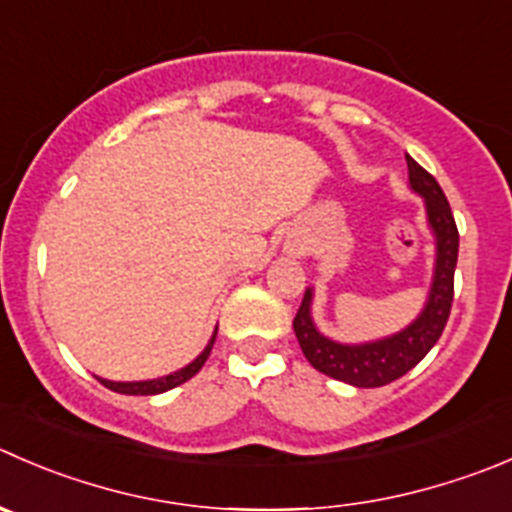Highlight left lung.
<instances>
[{"label": "left lung", "mask_w": 512, "mask_h": 512, "mask_svg": "<svg viewBox=\"0 0 512 512\" xmlns=\"http://www.w3.org/2000/svg\"><path fill=\"white\" fill-rule=\"evenodd\" d=\"M408 185L415 195L423 197L425 222H428V230L435 240L433 277H430L428 300H425L420 315L403 330L380 337V340L340 342L327 337L315 325V317H312L315 290L307 287L295 322H292L297 342H300L310 365L325 372L327 377H335V380L355 385V388H382V385H388V382L398 380L405 372L413 370L440 340L445 322L450 317L460 240L455 217L438 180L430 172H425L410 155Z\"/></svg>", "instance_id": "obj_1"}]
</instances>
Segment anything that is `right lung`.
<instances>
[{
    "label": "right lung",
    "instance_id": "1",
    "mask_svg": "<svg viewBox=\"0 0 512 512\" xmlns=\"http://www.w3.org/2000/svg\"><path fill=\"white\" fill-rule=\"evenodd\" d=\"M215 337H217V327H215V332H212L210 342L205 345V350H202L200 355H197L195 360L190 362V365L180 367V370L170 372V375L155 377V380H135V382H114V380H104V377H97V380L102 382L104 388L114 390V393H122V395H160V393H167V390L177 388V385H182V382H187L190 377H195L197 372L202 370L205 360L210 357L212 345H215Z\"/></svg>",
    "mask_w": 512,
    "mask_h": 512
}]
</instances>
